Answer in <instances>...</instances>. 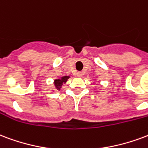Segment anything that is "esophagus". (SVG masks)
<instances>
[{"mask_svg":"<svg viewBox=\"0 0 148 148\" xmlns=\"http://www.w3.org/2000/svg\"><path fill=\"white\" fill-rule=\"evenodd\" d=\"M82 75H83V74H82V73H77V76H78V77H81V76H82Z\"/></svg>","mask_w":148,"mask_h":148,"instance_id":"34e87169","label":"esophagus"}]
</instances>
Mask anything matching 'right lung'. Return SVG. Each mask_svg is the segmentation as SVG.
Returning a JSON list of instances; mask_svg holds the SVG:
<instances>
[{"label":"right lung","instance_id":"1","mask_svg":"<svg viewBox=\"0 0 148 148\" xmlns=\"http://www.w3.org/2000/svg\"><path fill=\"white\" fill-rule=\"evenodd\" d=\"M70 78V76L69 75H64V76H61L57 79H54V87L55 88V90H60L61 88L63 86V84L67 82V80ZM54 91V90H53Z\"/></svg>","mask_w":148,"mask_h":148}]
</instances>
